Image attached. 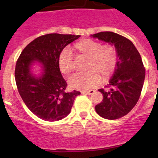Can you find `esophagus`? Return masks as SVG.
Wrapping results in <instances>:
<instances>
[{"label": "esophagus", "instance_id": "34e87169", "mask_svg": "<svg viewBox=\"0 0 158 158\" xmlns=\"http://www.w3.org/2000/svg\"><path fill=\"white\" fill-rule=\"evenodd\" d=\"M94 93H95V90H93V89H91V90H84V91H81V93H83V94H87V95L93 94Z\"/></svg>", "mask_w": 158, "mask_h": 158}]
</instances>
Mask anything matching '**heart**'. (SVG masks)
<instances>
[{"label": "heart", "instance_id": "1", "mask_svg": "<svg viewBox=\"0 0 158 158\" xmlns=\"http://www.w3.org/2000/svg\"><path fill=\"white\" fill-rule=\"evenodd\" d=\"M69 51L77 58H85L83 74H77L69 81L72 88L87 90L96 87L100 82H106L113 76L117 64L118 53L111 44H103L91 39H83L75 43ZM59 70L62 74L69 75L74 69V59L69 51H62L58 58Z\"/></svg>", "mask_w": 158, "mask_h": 158}]
</instances>
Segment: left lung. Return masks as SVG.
Listing matches in <instances>:
<instances>
[{"label":"left lung","instance_id":"left-lung-1","mask_svg":"<svg viewBox=\"0 0 158 158\" xmlns=\"http://www.w3.org/2000/svg\"><path fill=\"white\" fill-rule=\"evenodd\" d=\"M92 36L115 46L118 58L116 69L107 86L110 89H99L103 100L95 109L104 118H119L132 110L140 97L146 75L142 58L133 43L124 36L111 31Z\"/></svg>","mask_w":158,"mask_h":158}]
</instances>
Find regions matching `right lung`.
Here are the masks:
<instances>
[{
	"instance_id": "obj_1",
	"label": "right lung",
	"mask_w": 158,
	"mask_h": 158,
	"mask_svg": "<svg viewBox=\"0 0 158 158\" xmlns=\"http://www.w3.org/2000/svg\"><path fill=\"white\" fill-rule=\"evenodd\" d=\"M81 35L53 33L36 38L25 47L16 64L15 79L18 92L28 109L43 120L54 122L70 113L76 96L81 93H66L67 83L58 65L59 54ZM34 61L43 65L42 74L30 72Z\"/></svg>"
}]
</instances>
